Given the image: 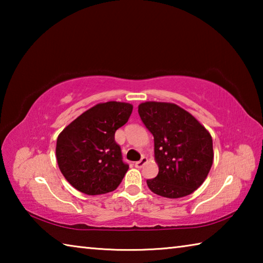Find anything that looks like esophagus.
Segmentation results:
<instances>
[{
	"instance_id": "obj_1",
	"label": "esophagus",
	"mask_w": 263,
	"mask_h": 263,
	"mask_svg": "<svg viewBox=\"0 0 263 263\" xmlns=\"http://www.w3.org/2000/svg\"><path fill=\"white\" fill-rule=\"evenodd\" d=\"M146 162H147V158H146V157H141V159L139 160V161H137V162L135 163V167H136V168H141Z\"/></svg>"
}]
</instances>
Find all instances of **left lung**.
Listing matches in <instances>:
<instances>
[{"label":"left lung","mask_w":263,"mask_h":263,"mask_svg":"<svg viewBox=\"0 0 263 263\" xmlns=\"http://www.w3.org/2000/svg\"><path fill=\"white\" fill-rule=\"evenodd\" d=\"M142 123L154 137L159 173L147 180L154 194L180 198L198 189L213 162L212 138L193 115L179 105L145 102L138 106Z\"/></svg>","instance_id":"1"}]
</instances>
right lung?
Masks as SVG:
<instances>
[{
  "instance_id": "obj_1",
  "label": "right lung",
  "mask_w": 263,
  "mask_h": 263,
  "mask_svg": "<svg viewBox=\"0 0 263 263\" xmlns=\"http://www.w3.org/2000/svg\"><path fill=\"white\" fill-rule=\"evenodd\" d=\"M132 109L123 102L96 104L62 130L57 139V161L75 189L101 195L121 184L128 164L123 161L115 132L127 123Z\"/></svg>"
}]
</instances>
